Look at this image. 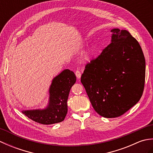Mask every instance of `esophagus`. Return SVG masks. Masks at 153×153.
Returning a JSON list of instances; mask_svg holds the SVG:
<instances>
[{"mask_svg": "<svg viewBox=\"0 0 153 153\" xmlns=\"http://www.w3.org/2000/svg\"><path fill=\"white\" fill-rule=\"evenodd\" d=\"M75 74H76V77H77V79H80L81 75H82V74H81L80 71H79V70H76V73H75Z\"/></svg>", "mask_w": 153, "mask_h": 153, "instance_id": "34e87169", "label": "esophagus"}]
</instances>
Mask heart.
I'll use <instances>...</instances> for the list:
<instances>
[{"label":"heart","mask_w":153,"mask_h":153,"mask_svg":"<svg viewBox=\"0 0 153 153\" xmlns=\"http://www.w3.org/2000/svg\"><path fill=\"white\" fill-rule=\"evenodd\" d=\"M90 57H91V53L90 52H87V53H84L83 55V60H89L90 59Z\"/></svg>","instance_id":"heart-1"}]
</instances>
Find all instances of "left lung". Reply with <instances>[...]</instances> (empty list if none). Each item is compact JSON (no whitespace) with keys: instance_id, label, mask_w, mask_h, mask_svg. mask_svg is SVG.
Here are the masks:
<instances>
[{"instance_id":"obj_1","label":"left lung","mask_w":153,"mask_h":153,"mask_svg":"<svg viewBox=\"0 0 153 153\" xmlns=\"http://www.w3.org/2000/svg\"><path fill=\"white\" fill-rule=\"evenodd\" d=\"M112 43L88 62L81 77L95 111L105 118L123 115L137 103L145 80V59L138 41L113 29Z\"/></svg>"}]
</instances>
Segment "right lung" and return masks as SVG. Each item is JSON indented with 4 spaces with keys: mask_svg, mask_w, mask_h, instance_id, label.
Wrapping results in <instances>:
<instances>
[{
    "mask_svg": "<svg viewBox=\"0 0 153 153\" xmlns=\"http://www.w3.org/2000/svg\"><path fill=\"white\" fill-rule=\"evenodd\" d=\"M76 82L72 71L65 70L53 79L50 87V100L44 110H24L29 118L41 124L49 125L62 122L68 112L67 100L71 87Z\"/></svg>",
    "mask_w": 153,
    "mask_h": 153,
    "instance_id": "1",
    "label": "right lung"
}]
</instances>
